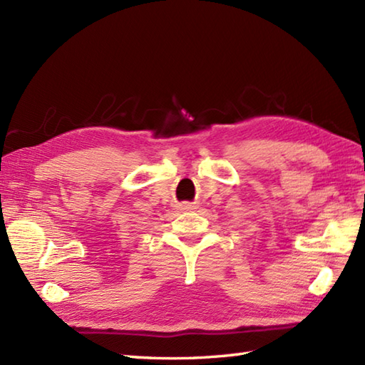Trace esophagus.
Wrapping results in <instances>:
<instances>
[{
  "instance_id": "34e87169",
  "label": "esophagus",
  "mask_w": 365,
  "mask_h": 365,
  "mask_svg": "<svg viewBox=\"0 0 365 365\" xmlns=\"http://www.w3.org/2000/svg\"><path fill=\"white\" fill-rule=\"evenodd\" d=\"M182 208H183V210H191L192 205H190V204H183V205H182Z\"/></svg>"
}]
</instances>
